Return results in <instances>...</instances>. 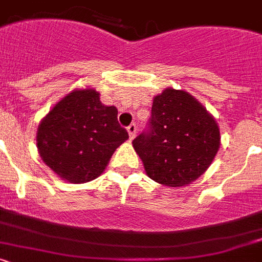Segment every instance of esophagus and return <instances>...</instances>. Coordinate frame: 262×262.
<instances>
[{"instance_id": "esophagus-1", "label": "esophagus", "mask_w": 262, "mask_h": 262, "mask_svg": "<svg viewBox=\"0 0 262 262\" xmlns=\"http://www.w3.org/2000/svg\"><path fill=\"white\" fill-rule=\"evenodd\" d=\"M128 133H129V137H130V140H133V138L136 137V133H137V125H136V124L129 125Z\"/></svg>"}]
</instances>
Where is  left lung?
<instances>
[{
    "mask_svg": "<svg viewBox=\"0 0 262 262\" xmlns=\"http://www.w3.org/2000/svg\"><path fill=\"white\" fill-rule=\"evenodd\" d=\"M219 146L215 118L190 93L174 88L154 97L147 130L133 140L149 178L169 187L196 181Z\"/></svg>",
    "mask_w": 262,
    "mask_h": 262,
    "instance_id": "8db88e82",
    "label": "left lung"
}]
</instances>
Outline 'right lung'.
<instances>
[{
	"label": "right lung",
	"instance_id": "add662e5",
	"mask_svg": "<svg viewBox=\"0 0 262 262\" xmlns=\"http://www.w3.org/2000/svg\"><path fill=\"white\" fill-rule=\"evenodd\" d=\"M128 138L116 106L101 104L100 93L85 88L68 93L40 121L36 147L60 178L85 183L105 170L115 150Z\"/></svg>",
	"mask_w": 262,
	"mask_h": 262
}]
</instances>
